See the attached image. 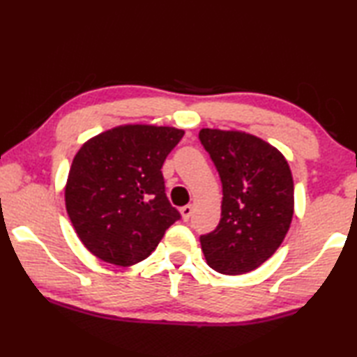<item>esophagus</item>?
Here are the masks:
<instances>
[{
    "instance_id": "34e87169",
    "label": "esophagus",
    "mask_w": 357,
    "mask_h": 357,
    "mask_svg": "<svg viewBox=\"0 0 357 357\" xmlns=\"http://www.w3.org/2000/svg\"><path fill=\"white\" fill-rule=\"evenodd\" d=\"M181 215H183V219H184L185 222L190 219V215H192V206H190V204H187V206L181 208Z\"/></svg>"
}]
</instances>
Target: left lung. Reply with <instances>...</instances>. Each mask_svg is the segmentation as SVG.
Returning a JSON list of instances; mask_svg holds the SVG:
<instances>
[{"mask_svg": "<svg viewBox=\"0 0 357 357\" xmlns=\"http://www.w3.org/2000/svg\"><path fill=\"white\" fill-rule=\"evenodd\" d=\"M222 181V217L200 236L209 268L220 274L250 273L274 255L294 213V184L285 157L273 144L239 130L198 134Z\"/></svg>", "mask_w": 357, "mask_h": 357, "instance_id": "obj_1", "label": "left lung"}]
</instances>
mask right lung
Segmentation results:
<instances>
[{"label": "right lung", "mask_w": 357, "mask_h": 357, "mask_svg": "<svg viewBox=\"0 0 357 357\" xmlns=\"http://www.w3.org/2000/svg\"><path fill=\"white\" fill-rule=\"evenodd\" d=\"M184 130L128 124L102 132L72 160L66 209L83 245L110 264L132 266L181 219L165 195L162 165Z\"/></svg>", "instance_id": "add662e5"}]
</instances>
